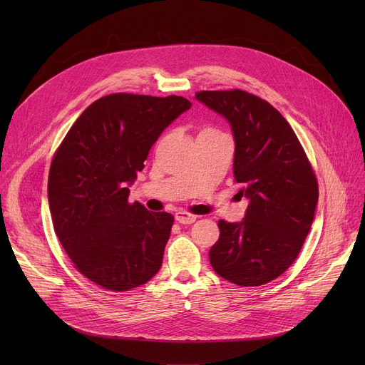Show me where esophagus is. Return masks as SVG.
Instances as JSON below:
<instances>
[{"label":"esophagus","instance_id":"esophagus-1","mask_svg":"<svg viewBox=\"0 0 365 365\" xmlns=\"http://www.w3.org/2000/svg\"><path fill=\"white\" fill-rule=\"evenodd\" d=\"M175 217L182 225H192L197 220V216L190 215V213H186V212H182V210H179Z\"/></svg>","mask_w":365,"mask_h":365}]
</instances>
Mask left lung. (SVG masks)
I'll list each match as a JSON object with an SVG mask.
<instances>
[{"label":"left lung","mask_w":365,"mask_h":365,"mask_svg":"<svg viewBox=\"0 0 365 365\" xmlns=\"http://www.w3.org/2000/svg\"><path fill=\"white\" fill-rule=\"evenodd\" d=\"M195 99L231 125L234 176L248 200L241 222L219 220L210 263L232 284H266L289 269L309 234L318 204L312 167L290 124L257 96L200 91Z\"/></svg>","instance_id":"1"}]
</instances>
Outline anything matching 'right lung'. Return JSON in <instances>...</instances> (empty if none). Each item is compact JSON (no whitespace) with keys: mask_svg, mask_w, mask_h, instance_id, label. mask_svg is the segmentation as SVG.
<instances>
[{"mask_svg":"<svg viewBox=\"0 0 365 365\" xmlns=\"http://www.w3.org/2000/svg\"><path fill=\"white\" fill-rule=\"evenodd\" d=\"M190 106L180 96H105L56 152L48 175L54 232L76 269L103 289H136L160 271L175 219L128 204V187L161 133Z\"/></svg>","mask_w":365,"mask_h":365,"instance_id":"add662e5","label":"right lung"}]
</instances>
